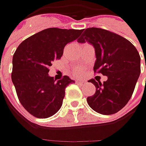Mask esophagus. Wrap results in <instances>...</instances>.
Segmentation results:
<instances>
[{"label":"esophagus","instance_id":"34e87169","mask_svg":"<svg viewBox=\"0 0 146 146\" xmlns=\"http://www.w3.org/2000/svg\"><path fill=\"white\" fill-rule=\"evenodd\" d=\"M76 83L77 84H80V85H84L85 84H86V81H84V80H76Z\"/></svg>","mask_w":146,"mask_h":146}]
</instances>
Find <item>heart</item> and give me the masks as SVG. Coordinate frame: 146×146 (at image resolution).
Instances as JSON below:
<instances>
[{
  "instance_id": "obj_1",
  "label": "heart",
  "mask_w": 146,
  "mask_h": 146,
  "mask_svg": "<svg viewBox=\"0 0 146 146\" xmlns=\"http://www.w3.org/2000/svg\"><path fill=\"white\" fill-rule=\"evenodd\" d=\"M83 72H84V70H83L82 67H77L74 70V75L75 76H81Z\"/></svg>"
}]
</instances>
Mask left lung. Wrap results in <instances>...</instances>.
Returning a JSON list of instances; mask_svg holds the SVG:
<instances>
[{"label":"left lung","mask_w":146,"mask_h":146,"mask_svg":"<svg viewBox=\"0 0 146 146\" xmlns=\"http://www.w3.org/2000/svg\"><path fill=\"white\" fill-rule=\"evenodd\" d=\"M77 41L93 44L97 58L93 70L107 76L102 84L88 80L96 87L94 95L87 98L88 106L102 115L117 113L130 100L141 73L137 48L124 37L98 27L85 29Z\"/></svg>","instance_id":"8db88e82"}]
</instances>
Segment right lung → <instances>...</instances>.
Returning a JSON list of instances; mask_svg holds the SVG:
<instances>
[{
	"label": "right lung",
	"instance_id": "1",
	"mask_svg": "<svg viewBox=\"0 0 146 146\" xmlns=\"http://www.w3.org/2000/svg\"><path fill=\"white\" fill-rule=\"evenodd\" d=\"M83 30L44 29L23 40L13 56L11 79L20 103L33 116L46 119L62 105L65 89L74 83L68 76L56 81L48 67L60 59L65 46L76 40Z\"/></svg>",
	"mask_w": 146,
	"mask_h": 146
}]
</instances>
